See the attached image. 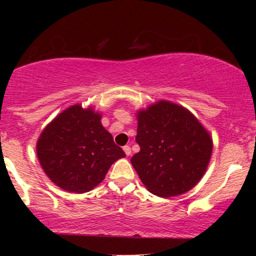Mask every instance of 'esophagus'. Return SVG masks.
Instances as JSON below:
<instances>
[{"label": "esophagus", "instance_id": "obj_1", "mask_svg": "<svg viewBox=\"0 0 256 256\" xmlns=\"http://www.w3.org/2000/svg\"><path fill=\"white\" fill-rule=\"evenodd\" d=\"M124 152H126V155H127V156L130 155V154H132L130 146H124Z\"/></svg>", "mask_w": 256, "mask_h": 256}]
</instances>
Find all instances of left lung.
Returning <instances> with one entry per match:
<instances>
[{"instance_id": "1", "label": "left lung", "mask_w": 256, "mask_h": 256, "mask_svg": "<svg viewBox=\"0 0 256 256\" xmlns=\"http://www.w3.org/2000/svg\"><path fill=\"white\" fill-rule=\"evenodd\" d=\"M140 152L130 162L152 194L169 198L191 190L205 174L212 138L184 107L160 101L138 114Z\"/></svg>"}]
</instances>
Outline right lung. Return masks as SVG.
I'll return each mask as SVG.
<instances>
[{"instance_id": "obj_1", "label": "right lung", "mask_w": 256, "mask_h": 256, "mask_svg": "<svg viewBox=\"0 0 256 256\" xmlns=\"http://www.w3.org/2000/svg\"><path fill=\"white\" fill-rule=\"evenodd\" d=\"M101 115L80 104L48 124L37 142V156L48 177L66 191L84 194L101 183L112 164L126 156L101 124Z\"/></svg>"}]
</instances>
